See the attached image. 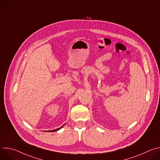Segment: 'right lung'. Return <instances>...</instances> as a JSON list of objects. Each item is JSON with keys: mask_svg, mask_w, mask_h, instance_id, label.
<instances>
[{"mask_svg": "<svg viewBox=\"0 0 160 160\" xmlns=\"http://www.w3.org/2000/svg\"><path fill=\"white\" fill-rule=\"evenodd\" d=\"M64 125H62V127H61L60 128H57V129H55V130H50V131H47V132H55V131H57V130H59V129H61L62 127H63Z\"/></svg>", "mask_w": 160, "mask_h": 160, "instance_id": "right-lung-1", "label": "right lung"}]
</instances>
